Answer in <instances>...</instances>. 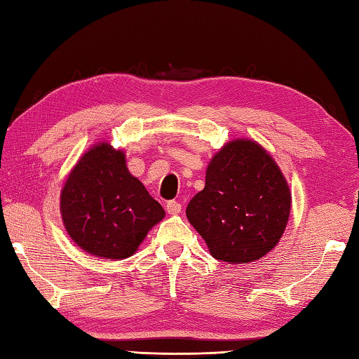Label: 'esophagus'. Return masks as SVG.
Returning a JSON list of instances; mask_svg holds the SVG:
<instances>
[{"mask_svg":"<svg viewBox=\"0 0 359 359\" xmlns=\"http://www.w3.org/2000/svg\"><path fill=\"white\" fill-rule=\"evenodd\" d=\"M166 211H168V215H172V216L179 215V212L182 211V205L175 201H170L166 203Z\"/></svg>","mask_w":359,"mask_h":359,"instance_id":"34e87169","label":"esophagus"}]
</instances>
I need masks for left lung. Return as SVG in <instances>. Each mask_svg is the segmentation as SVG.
Listing matches in <instances>:
<instances>
[{
  "label": "left lung",
  "instance_id": "8db88e82",
  "mask_svg": "<svg viewBox=\"0 0 359 359\" xmlns=\"http://www.w3.org/2000/svg\"><path fill=\"white\" fill-rule=\"evenodd\" d=\"M292 208L284 174L261 144L236 139L216 152L187 217L212 257L248 264L278 245Z\"/></svg>",
  "mask_w": 359,
  "mask_h": 359
}]
</instances>
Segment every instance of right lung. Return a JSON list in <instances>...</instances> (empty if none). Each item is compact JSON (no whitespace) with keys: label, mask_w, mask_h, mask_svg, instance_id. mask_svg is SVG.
I'll use <instances>...</instances> for the list:
<instances>
[{"label":"right lung","mask_w":359,"mask_h":359,"mask_svg":"<svg viewBox=\"0 0 359 359\" xmlns=\"http://www.w3.org/2000/svg\"><path fill=\"white\" fill-rule=\"evenodd\" d=\"M67 234L86 253L126 259L165 217L142 182L128 171L123 151L94 144L67 175L60 196Z\"/></svg>","instance_id":"1"}]
</instances>
